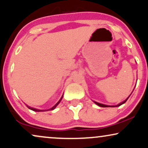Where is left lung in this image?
I'll list each match as a JSON object with an SVG mask.
<instances>
[{"mask_svg": "<svg viewBox=\"0 0 148 148\" xmlns=\"http://www.w3.org/2000/svg\"><path fill=\"white\" fill-rule=\"evenodd\" d=\"M130 96H131V95H130ZM129 96L126 99V100L123 101V102H121L120 104H117V105H115V106H108V105H105V104H100V103H98V102H94L96 103V104L97 105H98V106H100V107H117V106H121V105H122V104H124V103L126 102V101H127V100H128V98H129Z\"/></svg>", "mask_w": 148, "mask_h": 148, "instance_id": "1", "label": "left lung"}]
</instances>
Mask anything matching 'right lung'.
Returning a JSON list of instances; mask_svg holds the SVG:
<instances>
[{
    "label": "right lung",
    "mask_w": 148,
    "mask_h": 148,
    "mask_svg": "<svg viewBox=\"0 0 148 148\" xmlns=\"http://www.w3.org/2000/svg\"><path fill=\"white\" fill-rule=\"evenodd\" d=\"M62 97H63V96H62V97H61V98H60V100L59 101H58V102H57V103H56V104H55V105H54V106H53V107H52V108H50V109H48V110H39V109H36V108H32V107H29V106H27V105H26V106H27V108H29L30 109V110H34V111H36V112H44V111H48V110H54V108H56V106H58V104H59V103H60V101H61V100H62Z\"/></svg>",
    "instance_id": "right-lung-1"
}]
</instances>
